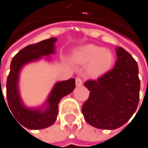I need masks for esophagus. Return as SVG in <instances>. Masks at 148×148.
Segmentation results:
<instances>
[{"label":"esophagus","instance_id":"obj_1","mask_svg":"<svg viewBox=\"0 0 148 148\" xmlns=\"http://www.w3.org/2000/svg\"><path fill=\"white\" fill-rule=\"evenodd\" d=\"M75 84H76V85H77V86H80V85H82L83 84L82 79H81L80 77H76V79H75Z\"/></svg>","mask_w":148,"mask_h":148}]
</instances>
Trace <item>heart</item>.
Returning <instances> with one entry per match:
<instances>
[{"label":"heart","mask_w":148,"mask_h":148,"mask_svg":"<svg viewBox=\"0 0 148 148\" xmlns=\"http://www.w3.org/2000/svg\"><path fill=\"white\" fill-rule=\"evenodd\" d=\"M73 58L79 64H88L87 72L94 77L108 72L114 61V56L110 50L92 44L79 48L74 53Z\"/></svg>","instance_id":"b5f03b06"}]
</instances>
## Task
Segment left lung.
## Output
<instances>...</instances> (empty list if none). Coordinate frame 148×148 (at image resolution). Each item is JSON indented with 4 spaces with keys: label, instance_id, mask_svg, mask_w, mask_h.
Returning a JSON list of instances; mask_svg holds the SVG:
<instances>
[{
    "label": "left lung",
    "instance_id": "8db88e82",
    "mask_svg": "<svg viewBox=\"0 0 148 148\" xmlns=\"http://www.w3.org/2000/svg\"><path fill=\"white\" fill-rule=\"evenodd\" d=\"M114 69L84 86L90 95L82 106L85 121L92 126L114 130L133 116L139 102L140 79L137 63L124 48L116 49Z\"/></svg>",
    "mask_w": 148,
    "mask_h": 148
}]
</instances>
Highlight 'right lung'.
I'll list each match as a JSON object with an SVG mask.
<instances>
[{
    "label": "right lung",
    "instance_id": "add662e5",
    "mask_svg": "<svg viewBox=\"0 0 148 148\" xmlns=\"http://www.w3.org/2000/svg\"><path fill=\"white\" fill-rule=\"evenodd\" d=\"M56 40V38H52L27 46L13 57L11 63L10 73L6 80L7 100L5 101L3 94L2 96L5 103H7L6 107L8 106V110L12 112H10V114L12 116L13 115V118L15 117L14 119L27 129L38 130L52 126L57 119L59 101L64 96L70 94L75 88L74 79L57 83L47 101L48 108L43 111L39 109H27L22 105L17 88L20 69L27 63L38 59L42 56L53 53Z\"/></svg>",
    "mask_w": 148,
    "mask_h": 148
}]
</instances>
